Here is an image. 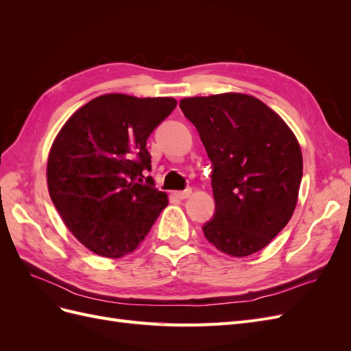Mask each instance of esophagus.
<instances>
[{
    "label": "esophagus",
    "mask_w": 351,
    "mask_h": 351,
    "mask_svg": "<svg viewBox=\"0 0 351 351\" xmlns=\"http://www.w3.org/2000/svg\"><path fill=\"white\" fill-rule=\"evenodd\" d=\"M174 195L178 199H187L190 195H192V189L189 187V189H184V190H180V192H176Z\"/></svg>",
    "instance_id": "34e87169"
}]
</instances>
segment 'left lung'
<instances>
[{
	"mask_svg": "<svg viewBox=\"0 0 351 351\" xmlns=\"http://www.w3.org/2000/svg\"><path fill=\"white\" fill-rule=\"evenodd\" d=\"M212 162L215 212L205 222L209 243L236 258L263 249L290 221L303 176L299 142L281 117L243 93L186 98Z\"/></svg>",
	"mask_w": 351,
	"mask_h": 351,
	"instance_id": "1",
	"label": "left lung"
}]
</instances>
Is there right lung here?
<instances>
[{"instance_id":"add662e5","label":"right lung","mask_w":351,"mask_h":351,"mask_svg":"<svg viewBox=\"0 0 351 351\" xmlns=\"http://www.w3.org/2000/svg\"><path fill=\"white\" fill-rule=\"evenodd\" d=\"M176 107L174 98L102 95L56 137L47 165L49 196L93 253L115 259L133 252L167 206V195L143 176L151 171L146 141Z\"/></svg>"}]
</instances>
